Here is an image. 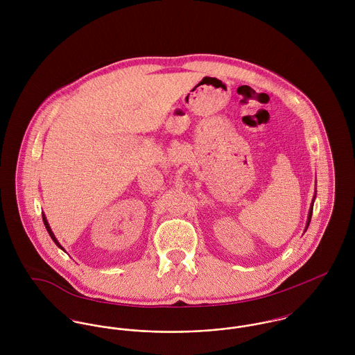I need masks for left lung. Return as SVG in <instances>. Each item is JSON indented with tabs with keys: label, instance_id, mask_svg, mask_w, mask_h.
<instances>
[{
	"label": "left lung",
	"instance_id": "left-lung-1",
	"mask_svg": "<svg viewBox=\"0 0 355 355\" xmlns=\"http://www.w3.org/2000/svg\"><path fill=\"white\" fill-rule=\"evenodd\" d=\"M314 200H315V194H314V198H313V201H311V207H310V210H309L307 223H306V230H307V227H309V224H310V220H311V213H313V203H314Z\"/></svg>",
	"mask_w": 355,
	"mask_h": 355
}]
</instances>
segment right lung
<instances>
[{
  "label": "right lung",
  "mask_w": 355,
  "mask_h": 355,
  "mask_svg": "<svg viewBox=\"0 0 355 355\" xmlns=\"http://www.w3.org/2000/svg\"><path fill=\"white\" fill-rule=\"evenodd\" d=\"M42 220H44V224H45V227H46V230H48V232H49V235H51V239H53V242H54V243H55V245H57V246H58V248H60V249H61V250H64V249H62V248H61V245H60V243H58V241H57V239H55V236H54V234H53V232H51V227H49V223H48V220H46V216H45V214H44V213H42Z\"/></svg>",
  "instance_id": "right-lung-1"
}]
</instances>
